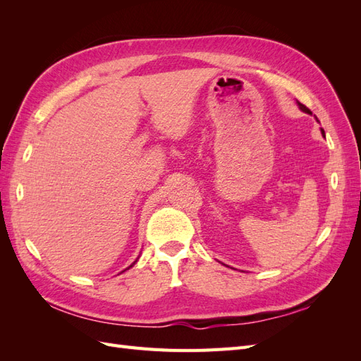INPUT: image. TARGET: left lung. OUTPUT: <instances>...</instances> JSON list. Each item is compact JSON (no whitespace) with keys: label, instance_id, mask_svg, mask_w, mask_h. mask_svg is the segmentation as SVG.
Returning <instances> with one entry per match:
<instances>
[{"label":"left lung","instance_id":"1","mask_svg":"<svg viewBox=\"0 0 361 361\" xmlns=\"http://www.w3.org/2000/svg\"><path fill=\"white\" fill-rule=\"evenodd\" d=\"M297 104H298V106H300V110H301V111H304V113H307V114H312V111L309 110V108H307V106H305V105H302L301 102H297ZM316 120H318V117H316ZM321 130H322V135H324V134H325V133H324V129H321Z\"/></svg>","mask_w":361,"mask_h":361}]
</instances>
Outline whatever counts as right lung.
I'll return each mask as SVG.
<instances>
[{
    "label": "right lung",
    "mask_w": 361,
    "mask_h": 361,
    "mask_svg": "<svg viewBox=\"0 0 361 361\" xmlns=\"http://www.w3.org/2000/svg\"><path fill=\"white\" fill-rule=\"evenodd\" d=\"M135 262H137V260H135ZM135 262H134V264H135ZM134 264H133V265H134ZM133 265H130V267H133ZM130 267H129V268H130ZM129 268H126V269H129Z\"/></svg>",
    "instance_id": "obj_1"
}]
</instances>
